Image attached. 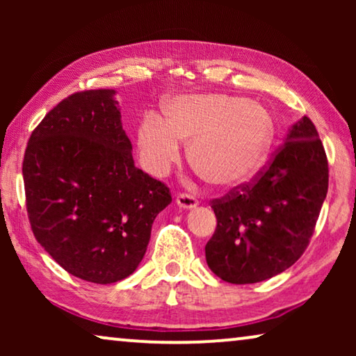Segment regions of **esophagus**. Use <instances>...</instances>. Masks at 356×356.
Returning <instances> with one entry per match:
<instances>
[{
    "label": "esophagus",
    "instance_id": "esophagus-1",
    "mask_svg": "<svg viewBox=\"0 0 356 356\" xmlns=\"http://www.w3.org/2000/svg\"><path fill=\"white\" fill-rule=\"evenodd\" d=\"M175 201H177V206L179 209H194L199 204L197 199L191 194H178Z\"/></svg>",
    "mask_w": 356,
    "mask_h": 356
}]
</instances>
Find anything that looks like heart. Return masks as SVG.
Here are the masks:
<instances>
[{"mask_svg":"<svg viewBox=\"0 0 356 356\" xmlns=\"http://www.w3.org/2000/svg\"><path fill=\"white\" fill-rule=\"evenodd\" d=\"M163 113L145 115L136 133L140 163L154 177L167 175L189 143V160L199 173L216 186H240L256 177L274 143L269 111L240 97L179 95Z\"/></svg>","mask_w":356,"mask_h":356,"instance_id":"obj_1","label":"heart"}]
</instances>
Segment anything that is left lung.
<instances>
[{
  "label": "left lung",
  "mask_w": 356,
  "mask_h": 356,
  "mask_svg": "<svg viewBox=\"0 0 356 356\" xmlns=\"http://www.w3.org/2000/svg\"><path fill=\"white\" fill-rule=\"evenodd\" d=\"M327 184L323 143L303 116L254 181L212 201L217 228L206 245L209 269L236 285L289 269L313 236Z\"/></svg>",
  "instance_id": "1"
}]
</instances>
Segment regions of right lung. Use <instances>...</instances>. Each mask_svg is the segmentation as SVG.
<instances>
[{"instance_id": "right-lung-1", "label": "right lung", "mask_w": 356, "mask_h": 356, "mask_svg": "<svg viewBox=\"0 0 356 356\" xmlns=\"http://www.w3.org/2000/svg\"><path fill=\"white\" fill-rule=\"evenodd\" d=\"M113 89L77 92L48 111L22 163L27 212L43 250L92 284L138 269L170 189L134 165Z\"/></svg>"}]
</instances>
